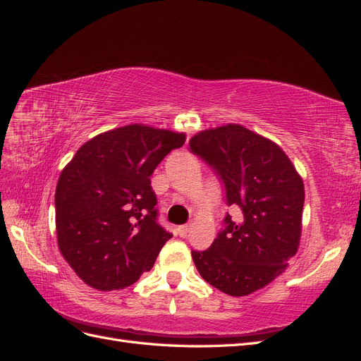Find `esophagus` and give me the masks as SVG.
Returning <instances> with one entry per match:
<instances>
[{
  "label": "esophagus",
  "instance_id": "1",
  "mask_svg": "<svg viewBox=\"0 0 361 361\" xmlns=\"http://www.w3.org/2000/svg\"><path fill=\"white\" fill-rule=\"evenodd\" d=\"M190 231H191V224H183V226H179V227H178V233H179V236H182V238L188 236Z\"/></svg>",
  "mask_w": 361,
  "mask_h": 361
}]
</instances>
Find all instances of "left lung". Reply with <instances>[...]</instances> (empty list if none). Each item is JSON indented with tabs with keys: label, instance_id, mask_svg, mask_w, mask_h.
I'll list each match as a JSON object with an SVG mask.
<instances>
[{
	"label": "left lung",
	"instance_id": "1",
	"mask_svg": "<svg viewBox=\"0 0 361 361\" xmlns=\"http://www.w3.org/2000/svg\"><path fill=\"white\" fill-rule=\"evenodd\" d=\"M192 154L220 174L227 204L226 228L204 251H192L200 276L227 295L247 297L277 279L297 255L302 231L304 183L277 143L238 123L200 130Z\"/></svg>",
	"mask_w": 361,
	"mask_h": 361
}]
</instances>
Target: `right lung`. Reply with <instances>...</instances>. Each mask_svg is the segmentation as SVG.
<instances>
[{
    "label": "right lung",
    "instance_id": "add662e5",
    "mask_svg": "<svg viewBox=\"0 0 361 361\" xmlns=\"http://www.w3.org/2000/svg\"><path fill=\"white\" fill-rule=\"evenodd\" d=\"M187 135L134 123L84 143L56 188L61 256L85 285L117 290L152 269L173 236L157 221L150 176Z\"/></svg>",
    "mask_w": 361,
    "mask_h": 361
}]
</instances>
